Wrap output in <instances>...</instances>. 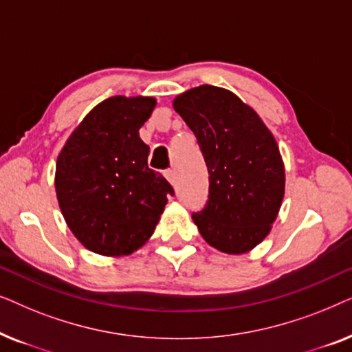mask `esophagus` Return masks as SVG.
Masks as SVG:
<instances>
[{"instance_id": "esophagus-1", "label": "esophagus", "mask_w": 352, "mask_h": 352, "mask_svg": "<svg viewBox=\"0 0 352 352\" xmlns=\"http://www.w3.org/2000/svg\"><path fill=\"white\" fill-rule=\"evenodd\" d=\"M165 177H166V181L170 182L171 186H175V184H176L177 176H176V171H175V170H168V171L165 173Z\"/></svg>"}]
</instances>
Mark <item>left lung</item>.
<instances>
[{
    "label": "left lung",
    "mask_w": 352,
    "mask_h": 352,
    "mask_svg": "<svg viewBox=\"0 0 352 352\" xmlns=\"http://www.w3.org/2000/svg\"><path fill=\"white\" fill-rule=\"evenodd\" d=\"M173 107L194 131L208 168V204L192 219L211 247L243 254L267 237L285 195L276 138L232 91L200 85Z\"/></svg>",
    "instance_id": "obj_1"
}]
</instances>
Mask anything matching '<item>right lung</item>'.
<instances>
[{
	"label": "right lung",
	"mask_w": 352,
	"mask_h": 352,
	"mask_svg": "<svg viewBox=\"0 0 352 352\" xmlns=\"http://www.w3.org/2000/svg\"><path fill=\"white\" fill-rule=\"evenodd\" d=\"M157 105L113 96L91 109L56 163V195L67 226L89 252L118 258L152 237L173 187L147 165L139 129Z\"/></svg>",
	"instance_id": "add662e5"
}]
</instances>
